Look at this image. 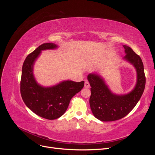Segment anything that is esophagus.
<instances>
[{"label":"esophagus","mask_w":155,"mask_h":155,"mask_svg":"<svg viewBox=\"0 0 155 155\" xmlns=\"http://www.w3.org/2000/svg\"><path fill=\"white\" fill-rule=\"evenodd\" d=\"M85 88H89V87H90V83H89V82L87 80L85 81Z\"/></svg>","instance_id":"esophagus-1"}]
</instances>
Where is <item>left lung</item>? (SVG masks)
Instances as JSON below:
<instances>
[{
	"instance_id": "obj_1",
	"label": "left lung",
	"mask_w": 155,
	"mask_h": 155,
	"mask_svg": "<svg viewBox=\"0 0 155 155\" xmlns=\"http://www.w3.org/2000/svg\"><path fill=\"white\" fill-rule=\"evenodd\" d=\"M126 55L124 58L137 70V82L134 88L127 94L112 93L104 79L95 74L87 79L91 85L90 106L96 118L102 121H112L124 118L132 110L142 96L145 85V76L142 59L129 46L124 45Z\"/></svg>"
}]
</instances>
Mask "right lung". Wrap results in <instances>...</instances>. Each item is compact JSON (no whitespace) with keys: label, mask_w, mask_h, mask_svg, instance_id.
<instances>
[{"label":"right lung","mask_w":155,"mask_h":155,"mask_svg":"<svg viewBox=\"0 0 155 155\" xmlns=\"http://www.w3.org/2000/svg\"><path fill=\"white\" fill-rule=\"evenodd\" d=\"M57 47L51 43L42 44L27 56L22 68L20 89L23 101L35 114L48 120L61 116L67 110L72 97L84 87L83 81H64L51 87L37 84L33 74L35 61L42 50Z\"/></svg>","instance_id":"right-lung-1"}]
</instances>
